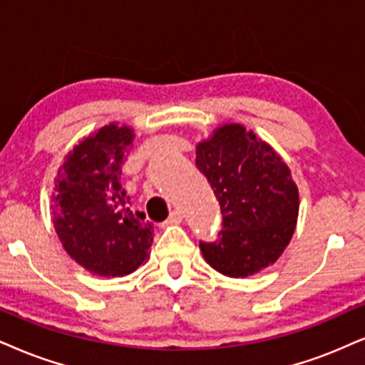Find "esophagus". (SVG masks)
<instances>
[{
	"label": "esophagus",
	"mask_w": 365,
	"mask_h": 365,
	"mask_svg": "<svg viewBox=\"0 0 365 365\" xmlns=\"http://www.w3.org/2000/svg\"><path fill=\"white\" fill-rule=\"evenodd\" d=\"M182 220V213L179 210H174V211H170V215H169V218H168V222L165 223H179Z\"/></svg>",
	"instance_id": "34e87169"
}]
</instances>
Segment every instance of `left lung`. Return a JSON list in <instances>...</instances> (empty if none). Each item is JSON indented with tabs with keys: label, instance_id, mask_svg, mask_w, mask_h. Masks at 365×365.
Wrapping results in <instances>:
<instances>
[{
	"label": "left lung",
	"instance_id": "1",
	"mask_svg": "<svg viewBox=\"0 0 365 365\" xmlns=\"http://www.w3.org/2000/svg\"><path fill=\"white\" fill-rule=\"evenodd\" d=\"M196 168L217 196L222 228L200 242L211 267L245 277L277 260L298 218V187L287 165L242 125H225L196 148Z\"/></svg>",
	"mask_w": 365,
	"mask_h": 365
}]
</instances>
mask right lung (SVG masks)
<instances>
[{
    "instance_id": "add662e5",
    "label": "right lung",
    "mask_w": 365,
    "mask_h": 365,
    "mask_svg": "<svg viewBox=\"0 0 365 365\" xmlns=\"http://www.w3.org/2000/svg\"><path fill=\"white\" fill-rule=\"evenodd\" d=\"M133 132L106 125L66 155L52 195L53 227L67 254L100 276H127L148 257L154 223L121 187Z\"/></svg>"
}]
</instances>
